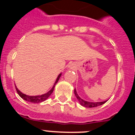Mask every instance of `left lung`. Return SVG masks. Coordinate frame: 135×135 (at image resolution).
Returning <instances> with one entry per match:
<instances>
[{
    "instance_id": "1",
    "label": "left lung",
    "mask_w": 135,
    "mask_h": 135,
    "mask_svg": "<svg viewBox=\"0 0 135 135\" xmlns=\"http://www.w3.org/2000/svg\"><path fill=\"white\" fill-rule=\"evenodd\" d=\"M74 94L75 95H76V98L78 99L80 104L81 105L85 107V108H95V107H97V106H99L101 105L104 104L106 101H103V102H95V103H93V102H89V101H84V100L82 99L78 96V93H77V92H76V89H74Z\"/></svg>"
}]
</instances>
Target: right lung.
I'll return each instance as SVG.
<instances>
[{"instance_id":"right-lung-1","label":"right lung","mask_w":135,"mask_h":135,"mask_svg":"<svg viewBox=\"0 0 135 135\" xmlns=\"http://www.w3.org/2000/svg\"><path fill=\"white\" fill-rule=\"evenodd\" d=\"M61 74H60L58 76V77H57V80H56L55 82V84L53 86V88H52V89H51L48 93H46L44 94V95H38V96H28V95H25V94L22 93L21 91H20V90H18V89H17V87H15V89H16V90L17 92L18 95H20V96L21 97V98L23 99H24L25 101H28V102H31V103H41V102H42V101L47 99L49 97L50 95L52 94L53 90H54L55 86V84H57V82H58V80H59V78L61 77Z\"/></svg>"}]
</instances>
